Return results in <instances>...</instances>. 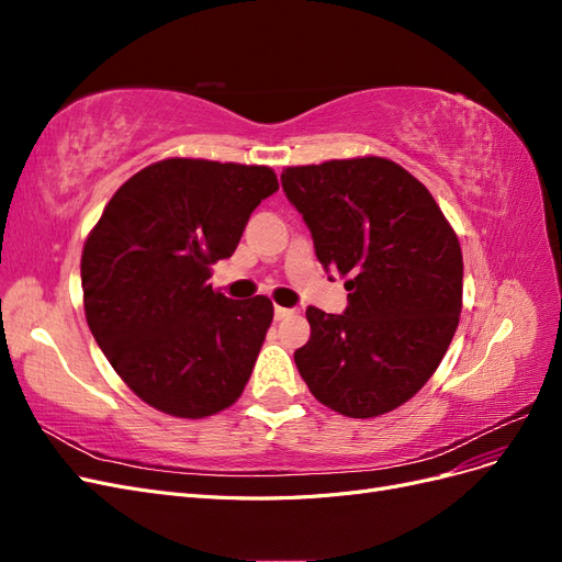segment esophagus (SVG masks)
Listing matches in <instances>:
<instances>
[{"label":"esophagus","instance_id":"esophagus-1","mask_svg":"<svg viewBox=\"0 0 562 562\" xmlns=\"http://www.w3.org/2000/svg\"><path fill=\"white\" fill-rule=\"evenodd\" d=\"M295 314V310H285V307H274V318L277 321H281V318H288V316H293Z\"/></svg>","mask_w":562,"mask_h":562}]
</instances>
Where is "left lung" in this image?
I'll list each match as a JSON object with an SVG mask.
<instances>
[{
  "instance_id": "obj_1",
  "label": "left lung",
  "mask_w": 562,
  "mask_h": 562,
  "mask_svg": "<svg viewBox=\"0 0 562 562\" xmlns=\"http://www.w3.org/2000/svg\"><path fill=\"white\" fill-rule=\"evenodd\" d=\"M288 201L316 258L347 277L345 314L307 310L310 342L295 366L345 417H378L429 382L462 312V248L415 176L384 157L283 168Z\"/></svg>"
}]
</instances>
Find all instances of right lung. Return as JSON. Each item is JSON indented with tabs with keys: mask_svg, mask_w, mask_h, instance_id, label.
<instances>
[{
	"mask_svg": "<svg viewBox=\"0 0 562 562\" xmlns=\"http://www.w3.org/2000/svg\"><path fill=\"white\" fill-rule=\"evenodd\" d=\"M277 190L269 166L173 157L128 178L91 229L81 252L87 323L147 405L201 419L244 394L274 304L213 291L211 265L229 258Z\"/></svg>",
	"mask_w": 562,
	"mask_h": 562,
	"instance_id": "right-lung-1",
	"label": "right lung"
}]
</instances>
